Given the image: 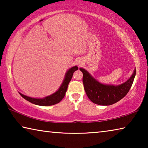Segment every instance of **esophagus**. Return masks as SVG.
<instances>
[{
  "instance_id": "esophagus-1",
  "label": "esophagus",
  "mask_w": 148,
  "mask_h": 148,
  "mask_svg": "<svg viewBox=\"0 0 148 148\" xmlns=\"http://www.w3.org/2000/svg\"><path fill=\"white\" fill-rule=\"evenodd\" d=\"M77 65H78L79 66H81L82 65V64H83V62H82V61H78L77 62Z\"/></svg>"
}]
</instances>
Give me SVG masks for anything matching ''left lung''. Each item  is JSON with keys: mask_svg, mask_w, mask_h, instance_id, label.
I'll return each instance as SVG.
<instances>
[{"mask_svg": "<svg viewBox=\"0 0 148 148\" xmlns=\"http://www.w3.org/2000/svg\"><path fill=\"white\" fill-rule=\"evenodd\" d=\"M83 73V84L86 94L93 103L108 106L116 103L129 91L136 76V69L131 77L125 83L118 86L105 85L95 79L86 70L80 68Z\"/></svg>", "mask_w": 148, "mask_h": 148, "instance_id": "1", "label": "left lung"}]
</instances>
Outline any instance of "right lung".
I'll list each match as a JSON object with an SVG mask.
<instances>
[{
	"label": "right lung",
	"instance_id": "right-lung-1",
	"mask_svg": "<svg viewBox=\"0 0 148 148\" xmlns=\"http://www.w3.org/2000/svg\"><path fill=\"white\" fill-rule=\"evenodd\" d=\"M78 69L77 66H74L72 68L70 69L68 71L66 72V74H65V77L64 78L63 82L60 86L59 89L49 96H47L44 97L42 99H36V98H32V97H29L26 95H24L23 94H19L21 96L23 97L27 101L31 102L32 104L39 105V106H51V105H54L56 104L59 103V102L61 101V100L64 98L66 94V92L67 91V88H68V86L69 82L73 76L74 72Z\"/></svg>",
	"mask_w": 148,
	"mask_h": 148
}]
</instances>
